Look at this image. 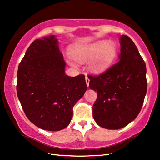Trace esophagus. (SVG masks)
<instances>
[{
    "label": "esophagus",
    "instance_id": "1",
    "mask_svg": "<svg viewBox=\"0 0 160 160\" xmlns=\"http://www.w3.org/2000/svg\"><path fill=\"white\" fill-rule=\"evenodd\" d=\"M86 82L87 86L88 87V86H89V82H90V80H89V78H88V77H86Z\"/></svg>",
    "mask_w": 160,
    "mask_h": 160
}]
</instances>
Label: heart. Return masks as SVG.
Here are the masks:
<instances>
[{"instance_id":"heart-1","label":"heart","mask_w":160,"mask_h":160,"mask_svg":"<svg viewBox=\"0 0 160 160\" xmlns=\"http://www.w3.org/2000/svg\"><path fill=\"white\" fill-rule=\"evenodd\" d=\"M117 55V47L113 42L99 40L91 44H78L72 51L74 60L80 63L89 60L88 69L91 73L100 74L111 67ZM74 66L72 62H69Z\"/></svg>"}]
</instances>
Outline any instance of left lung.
<instances>
[{"instance_id":"8db88e82","label":"left lung","mask_w":160,"mask_h":160,"mask_svg":"<svg viewBox=\"0 0 160 160\" xmlns=\"http://www.w3.org/2000/svg\"><path fill=\"white\" fill-rule=\"evenodd\" d=\"M118 61L98 76H88L89 88L97 93L93 117L100 127L118 129L135 120L147 91L146 67L137 47L126 35L120 37Z\"/></svg>"}]
</instances>
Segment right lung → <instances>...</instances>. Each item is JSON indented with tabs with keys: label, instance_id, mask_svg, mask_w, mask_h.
I'll use <instances>...</instances> for the list:
<instances>
[{
	"label": "right lung",
	"instance_id": "obj_1",
	"mask_svg": "<svg viewBox=\"0 0 160 160\" xmlns=\"http://www.w3.org/2000/svg\"><path fill=\"white\" fill-rule=\"evenodd\" d=\"M65 67L55 35L32 42L19 65L18 99L27 118L44 130L66 128L87 90L83 74L69 77Z\"/></svg>",
	"mask_w": 160,
	"mask_h": 160
}]
</instances>
